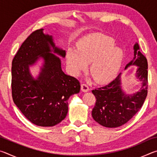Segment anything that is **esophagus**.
Segmentation results:
<instances>
[{
	"mask_svg": "<svg viewBox=\"0 0 157 157\" xmlns=\"http://www.w3.org/2000/svg\"><path fill=\"white\" fill-rule=\"evenodd\" d=\"M81 90L83 92H88L89 91V86H87L86 84H82V85H81Z\"/></svg>",
	"mask_w": 157,
	"mask_h": 157,
	"instance_id": "obj_1",
	"label": "esophagus"
}]
</instances>
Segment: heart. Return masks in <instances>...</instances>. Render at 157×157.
Wrapping results in <instances>:
<instances>
[{"label":"heart","mask_w":157,"mask_h":157,"mask_svg":"<svg viewBox=\"0 0 157 157\" xmlns=\"http://www.w3.org/2000/svg\"><path fill=\"white\" fill-rule=\"evenodd\" d=\"M112 37L100 33H92L77 42V50L68 48L66 63L70 73L78 76L89 63V72L99 84H107L118 75L124 58L120 48L114 46Z\"/></svg>","instance_id":"1"}]
</instances>
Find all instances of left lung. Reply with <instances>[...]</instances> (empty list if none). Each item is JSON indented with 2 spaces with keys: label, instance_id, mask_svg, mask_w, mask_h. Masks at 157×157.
I'll use <instances>...</instances> for the list:
<instances>
[{
  "label": "left lung",
  "instance_id": "8db88e82",
  "mask_svg": "<svg viewBox=\"0 0 157 157\" xmlns=\"http://www.w3.org/2000/svg\"><path fill=\"white\" fill-rule=\"evenodd\" d=\"M138 43L134 46V57L124 70L136 66L135 77L140 82V89L132 94H126L122 87V73L107 85L93 90L96 102L92 117L101 125L109 128L127 123L141 108L147 94V61L140 52Z\"/></svg>",
  "mask_w": 157,
  "mask_h": 157
}]
</instances>
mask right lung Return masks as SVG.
<instances>
[{
    "instance_id": "1",
    "label": "right lung",
    "mask_w": 157,
    "mask_h": 157,
    "mask_svg": "<svg viewBox=\"0 0 157 157\" xmlns=\"http://www.w3.org/2000/svg\"><path fill=\"white\" fill-rule=\"evenodd\" d=\"M44 29L33 32L21 45L12 63L13 101L31 123L41 127H52L66 118L68 100L78 94V79L63 73L59 56L66 51L55 46L52 35ZM57 54V56L55 55ZM43 61L36 78L29 67Z\"/></svg>"
}]
</instances>
